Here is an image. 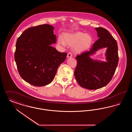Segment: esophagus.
<instances>
[{"mask_svg": "<svg viewBox=\"0 0 132 132\" xmlns=\"http://www.w3.org/2000/svg\"><path fill=\"white\" fill-rule=\"evenodd\" d=\"M72 56V53L71 52H68V54H67V58H70V57H71Z\"/></svg>", "mask_w": 132, "mask_h": 132, "instance_id": "34e87169", "label": "esophagus"}]
</instances>
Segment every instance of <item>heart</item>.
Returning <instances> with one entry per match:
<instances>
[{
    "instance_id": "1",
    "label": "heart",
    "mask_w": 132,
    "mask_h": 132,
    "mask_svg": "<svg viewBox=\"0 0 132 132\" xmlns=\"http://www.w3.org/2000/svg\"><path fill=\"white\" fill-rule=\"evenodd\" d=\"M92 42V38L88 34L82 32L74 33H65L63 38L59 37L58 43L63 46L66 44L73 45V49L76 52H81L86 50Z\"/></svg>"
}]
</instances>
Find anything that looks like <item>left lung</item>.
<instances>
[{"mask_svg": "<svg viewBox=\"0 0 132 132\" xmlns=\"http://www.w3.org/2000/svg\"><path fill=\"white\" fill-rule=\"evenodd\" d=\"M95 29L99 38L90 50L76 57V80L80 86L88 89H97L106 86L111 80L119 61L116 40L106 29L102 27ZM106 47V62L93 60L90 57L98 49Z\"/></svg>", "mask_w": 132, "mask_h": 132, "instance_id": "8db88e82", "label": "left lung"}]
</instances>
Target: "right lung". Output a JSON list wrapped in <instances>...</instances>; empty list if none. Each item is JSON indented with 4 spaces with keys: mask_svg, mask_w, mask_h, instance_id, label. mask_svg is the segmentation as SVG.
<instances>
[{
    "mask_svg": "<svg viewBox=\"0 0 132 132\" xmlns=\"http://www.w3.org/2000/svg\"><path fill=\"white\" fill-rule=\"evenodd\" d=\"M54 27L48 24L26 30L18 38L14 58L19 74L26 82L37 87L46 86L54 78L67 53L51 46L56 43Z\"/></svg>",
    "mask_w": 132,
    "mask_h": 132,
    "instance_id": "obj_1",
    "label": "right lung"
}]
</instances>
